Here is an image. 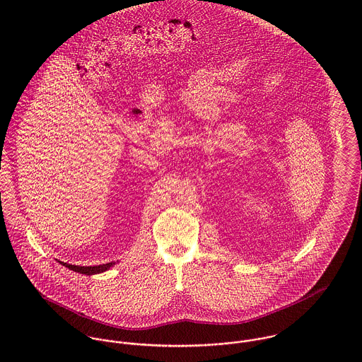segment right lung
<instances>
[{"mask_svg": "<svg viewBox=\"0 0 362 362\" xmlns=\"http://www.w3.org/2000/svg\"><path fill=\"white\" fill-rule=\"evenodd\" d=\"M62 266L68 267L69 270L78 272L81 274H86V276H92V274H98V273H103L105 270H108L112 264H115V262H108V263H103L99 266H76V264H69V263H64L59 262Z\"/></svg>", "mask_w": 362, "mask_h": 362, "instance_id": "1", "label": "right lung"}]
</instances>
